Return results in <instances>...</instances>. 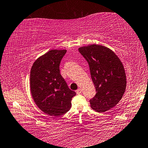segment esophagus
Returning a JSON list of instances; mask_svg holds the SVG:
<instances>
[{"label": "esophagus", "instance_id": "34e87169", "mask_svg": "<svg viewBox=\"0 0 148 148\" xmlns=\"http://www.w3.org/2000/svg\"><path fill=\"white\" fill-rule=\"evenodd\" d=\"M76 92H77V94H80V93H81V88H78V89L76 90Z\"/></svg>", "mask_w": 148, "mask_h": 148}]
</instances>
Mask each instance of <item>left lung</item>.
<instances>
[{
	"mask_svg": "<svg viewBox=\"0 0 148 148\" xmlns=\"http://www.w3.org/2000/svg\"><path fill=\"white\" fill-rule=\"evenodd\" d=\"M79 51L88 62L96 88V95L90 99V106L97 112H106L119 103L125 92L123 65L111 49L103 45H87Z\"/></svg>",
	"mask_w": 148,
	"mask_h": 148,
	"instance_id": "obj_1",
	"label": "left lung"
}]
</instances>
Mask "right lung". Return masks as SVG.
Masks as SVG:
<instances>
[{
  "mask_svg": "<svg viewBox=\"0 0 148 148\" xmlns=\"http://www.w3.org/2000/svg\"><path fill=\"white\" fill-rule=\"evenodd\" d=\"M66 52L52 49L38 58L31 69L32 96L38 108L50 116H58L68 112L76 95L60 74V65Z\"/></svg>",
  "mask_w": 148,
  "mask_h": 148,
  "instance_id": "obj_1",
  "label": "right lung"
}]
</instances>
